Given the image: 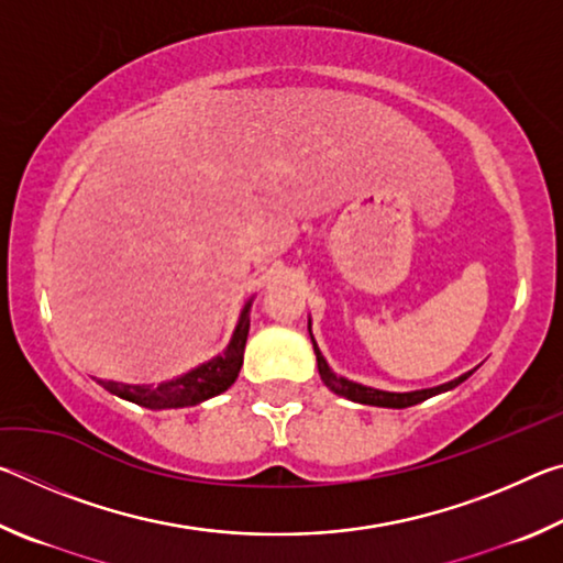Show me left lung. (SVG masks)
Here are the masks:
<instances>
[{"mask_svg":"<svg viewBox=\"0 0 563 563\" xmlns=\"http://www.w3.org/2000/svg\"><path fill=\"white\" fill-rule=\"evenodd\" d=\"M310 340H312V350H316V357H318V373H320L322 383H325L335 395L347 397V399H352V402H360V405L393 407V409L412 407V405H417V402H424V399H430V397H434V395L446 393V389L456 387V385L464 383V379L472 375V373H466V375H462V377L452 379V383H444V385H440V387H430V389H415V393H385V389L365 387V385L352 383V379H345V377H340V375L332 373L330 365L325 362V357H322V352H320V347H318L316 338H312V332H310Z\"/></svg>","mask_w":563,"mask_h":563,"instance_id":"obj_1","label":"left lung"}]
</instances>
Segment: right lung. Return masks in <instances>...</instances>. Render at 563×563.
I'll return each instance as SVG.
<instances>
[{
    "mask_svg": "<svg viewBox=\"0 0 563 563\" xmlns=\"http://www.w3.org/2000/svg\"><path fill=\"white\" fill-rule=\"evenodd\" d=\"M251 302H245L241 310V318H238V325L233 330V338L223 350V355L203 362L190 373L180 375L176 379H168V383L161 385H123L113 383V379H99L103 389H109L111 395L121 399H129V402H136L148 409H178V407H190L198 402H206L216 395L225 393L228 387L235 383L238 373H241L243 365V350L247 340V328H251Z\"/></svg>",
    "mask_w": 563,
    "mask_h": 563,
    "instance_id": "add662e5",
    "label": "right lung"
}]
</instances>
